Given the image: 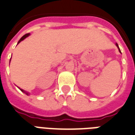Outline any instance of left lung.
<instances>
[{"mask_svg":"<svg viewBox=\"0 0 135 135\" xmlns=\"http://www.w3.org/2000/svg\"><path fill=\"white\" fill-rule=\"evenodd\" d=\"M116 46H117V48H118V49H119V52L121 53V51H120V49H119V46H118V44H116Z\"/></svg>","mask_w":135,"mask_h":135,"instance_id":"1","label":"left lung"}]
</instances>
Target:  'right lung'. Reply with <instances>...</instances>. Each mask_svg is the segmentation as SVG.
<instances>
[{
	"mask_svg": "<svg viewBox=\"0 0 135 135\" xmlns=\"http://www.w3.org/2000/svg\"><path fill=\"white\" fill-rule=\"evenodd\" d=\"M29 35H30V33H26V34H25L24 36H22L21 38V39H20L19 41H18V44H19V43L21 42V41H23V39H25V38H26V37L28 36ZM10 61H11V60H10ZM21 89V91H23V93H25V94H26V95H28V94H28V92H27V91H26L23 90V89Z\"/></svg>",
	"mask_w": 135,
	"mask_h": 135,
	"instance_id": "right-lung-1",
	"label": "right lung"
}]
</instances>
